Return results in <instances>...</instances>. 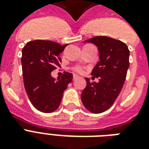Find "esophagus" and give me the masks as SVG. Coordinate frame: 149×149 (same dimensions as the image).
Instances as JSON below:
<instances>
[{"mask_svg":"<svg viewBox=\"0 0 149 149\" xmlns=\"http://www.w3.org/2000/svg\"><path fill=\"white\" fill-rule=\"evenodd\" d=\"M78 75H77V74H73V80H75V79H77V78H78Z\"/></svg>","mask_w":149,"mask_h":149,"instance_id":"1","label":"esophagus"}]
</instances>
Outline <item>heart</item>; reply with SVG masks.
Here are the masks:
<instances>
[{
  "mask_svg": "<svg viewBox=\"0 0 149 149\" xmlns=\"http://www.w3.org/2000/svg\"><path fill=\"white\" fill-rule=\"evenodd\" d=\"M74 70H76V71H77V72H81L82 68L79 67V66H77V67L74 68Z\"/></svg>",
  "mask_w": 149,
  "mask_h": 149,
  "instance_id": "b5f03b06",
  "label": "heart"
}]
</instances>
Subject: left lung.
I'll list each match as a JSON object with an SVG mask.
<instances>
[{"mask_svg":"<svg viewBox=\"0 0 149 149\" xmlns=\"http://www.w3.org/2000/svg\"><path fill=\"white\" fill-rule=\"evenodd\" d=\"M84 42L97 46L100 61L91 75L99 82L85 78L86 86L81 93L83 104L92 113L107 111L114 103L123 87L129 67V49L121 41L107 36H95Z\"/></svg>","mask_w":149,"mask_h":149,"instance_id":"1","label":"left lung"}]
</instances>
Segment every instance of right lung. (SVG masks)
<instances>
[{"instance_id": "right-lung-1", "label": "right lung", "mask_w": 149, "mask_h": 149, "mask_svg": "<svg viewBox=\"0 0 149 149\" xmlns=\"http://www.w3.org/2000/svg\"><path fill=\"white\" fill-rule=\"evenodd\" d=\"M64 45L47 40L29 42L22 49V65L25 91L38 111L51 113L58 108L72 74L64 72L56 80L51 72L60 66L59 54Z\"/></svg>"}]
</instances>
